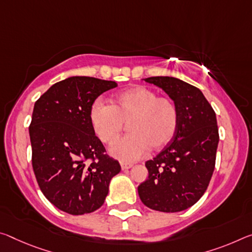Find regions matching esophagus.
Returning <instances> with one entry per match:
<instances>
[{"label": "esophagus", "mask_w": 252, "mask_h": 252, "mask_svg": "<svg viewBox=\"0 0 252 252\" xmlns=\"http://www.w3.org/2000/svg\"><path fill=\"white\" fill-rule=\"evenodd\" d=\"M132 165L131 163H126V162H121V168L122 170H126V169H130Z\"/></svg>", "instance_id": "esophagus-1"}]
</instances>
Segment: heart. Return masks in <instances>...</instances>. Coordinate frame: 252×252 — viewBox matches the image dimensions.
Returning <instances> with one entry per match:
<instances>
[{
  "label": "heart",
  "mask_w": 252,
  "mask_h": 252,
  "mask_svg": "<svg viewBox=\"0 0 252 252\" xmlns=\"http://www.w3.org/2000/svg\"><path fill=\"white\" fill-rule=\"evenodd\" d=\"M90 119L94 132L107 145L117 141L125 123H129L131 134L110 148L112 157L122 162L138 160L150 149H163L174 139L179 122L176 104L146 86L121 92L112 105L95 102Z\"/></svg>",
  "instance_id": "obj_1"
}]
</instances>
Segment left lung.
Segmentation results:
<instances>
[{
	"instance_id": "8db88e82",
	"label": "left lung",
	"mask_w": 252,
	"mask_h": 252,
	"mask_svg": "<svg viewBox=\"0 0 252 252\" xmlns=\"http://www.w3.org/2000/svg\"><path fill=\"white\" fill-rule=\"evenodd\" d=\"M161 89L177 106L176 134L146 167L149 176L138 186L143 204L166 213L181 212L203 196L212 177L219 130L217 115L197 87L169 76L143 78Z\"/></svg>"
}]
</instances>
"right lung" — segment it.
Here are the masks:
<instances>
[{"mask_svg":"<svg viewBox=\"0 0 252 252\" xmlns=\"http://www.w3.org/2000/svg\"><path fill=\"white\" fill-rule=\"evenodd\" d=\"M117 86L73 76L54 84L34 103L29 134L35 178L48 201L68 214L99 209L111 179L121 170L119 161L104 154L90 119L95 99Z\"/></svg>","mask_w":252,"mask_h":252,"instance_id":"1","label":"right lung"}]
</instances>
